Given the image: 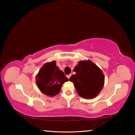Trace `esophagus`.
Instances as JSON below:
<instances>
[{"instance_id": "obj_1", "label": "esophagus", "mask_w": 135, "mask_h": 135, "mask_svg": "<svg viewBox=\"0 0 135 135\" xmlns=\"http://www.w3.org/2000/svg\"><path fill=\"white\" fill-rule=\"evenodd\" d=\"M71 74H69V75H67V77L69 79V78H70V77H71Z\"/></svg>"}]
</instances>
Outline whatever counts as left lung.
I'll list each match as a JSON object with an SVG mask.
<instances>
[{
    "mask_svg": "<svg viewBox=\"0 0 135 135\" xmlns=\"http://www.w3.org/2000/svg\"><path fill=\"white\" fill-rule=\"evenodd\" d=\"M69 80L74 84L77 93L86 99L98 95L104 85V76L103 72L91 61H80L75 66Z\"/></svg>",
    "mask_w": 135,
    "mask_h": 135,
    "instance_id": "obj_1",
    "label": "left lung"
}]
</instances>
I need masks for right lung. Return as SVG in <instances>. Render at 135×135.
Instances as JSON below:
<instances>
[{"label": "right lung", "instance_id": "1", "mask_svg": "<svg viewBox=\"0 0 135 135\" xmlns=\"http://www.w3.org/2000/svg\"><path fill=\"white\" fill-rule=\"evenodd\" d=\"M68 80L63 72L56 66L55 61L45 64L36 76L38 88L42 93L48 96L57 95L63 83Z\"/></svg>", "mask_w": 135, "mask_h": 135}]
</instances>
